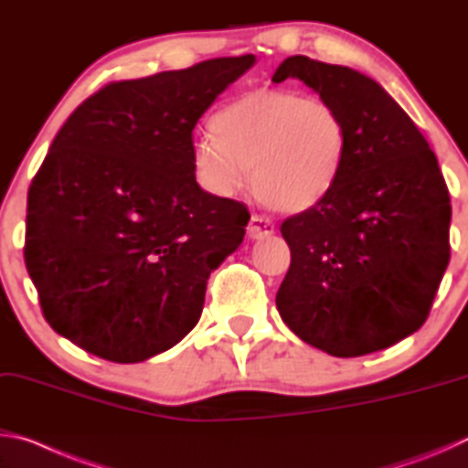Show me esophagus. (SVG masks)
Here are the masks:
<instances>
[{"label": "esophagus", "instance_id": "esophagus-1", "mask_svg": "<svg viewBox=\"0 0 468 468\" xmlns=\"http://www.w3.org/2000/svg\"><path fill=\"white\" fill-rule=\"evenodd\" d=\"M276 227L271 218L266 217H260V215H253L250 218V225H248V235L251 239H266V237L274 235Z\"/></svg>", "mask_w": 468, "mask_h": 468}]
</instances>
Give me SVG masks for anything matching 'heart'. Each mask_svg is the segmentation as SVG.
I'll list each match as a JSON object with an SVG mask.
<instances>
[{
	"label": "heart",
	"mask_w": 468,
	"mask_h": 468,
	"mask_svg": "<svg viewBox=\"0 0 468 468\" xmlns=\"http://www.w3.org/2000/svg\"><path fill=\"white\" fill-rule=\"evenodd\" d=\"M215 136L192 148L202 189L231 197L251 186L282 212H303L326 197L343 173L348 128L322 97L287 89H256L227 101L210 120Z\"/></svg>",
	"instance_id": "heart-1"
}]
</instances>
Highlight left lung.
Masks as SVG:
<instances>
[{
	"label": "left lung",
	"instance_id": "8db88e82",
	"mask_svg": "<svg viewBox=\"0 0 468 468\" xmlns=\"http://www.w3.org/2000/svg\"><path fill=\"white\" fill-rule=\"evenodd\" d=\"M310 86L343 113L348 150L336 186L281 227L291 268L282 322L335 357H359L423 326L450 262V196L413 120L369 76L292 55L272 82Z\"/></svg>",
	"mask_w": 468,
	"mask_h": 468
}]
</instances>
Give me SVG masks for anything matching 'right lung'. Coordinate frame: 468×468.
Masks as SVG:
<instances>
[{
    "mask_svg": "<svg viewBox=\"0 0 468 468\" xmlns=\"http://www.w3.org/2000/svg\"><path fill=\"white\" fill-rule=\"evenodd\" d=\"M256 55L107 84L61 125L28 189L25 262L63 338L115 363L176 346L250 212L197 186L192 132Z\"/></svg>",
    "mask_w": 468,
    "mask_h": 468,
    "instance_id": "1",
    "label": "right lung"
}]
</instances>
